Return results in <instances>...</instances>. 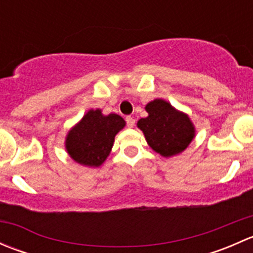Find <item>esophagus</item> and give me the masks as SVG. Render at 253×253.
I'll return each mask as SVG.
<instances>
[{"label": "esophagus", "instance_id": "34e87169", "mask_svg": "<svg viewBox=\"0 0 253 253\" xmlns=\"http://www.w3.org/2000/svg\"><path fill=\"white\" fill-rule=\"evenodd\" d=\"M126 122H127V126H128L129 128H132V127L134 126V122H136V121H134L133 117L127 116V117H126Z\"/></svg>", "mask_w": 253, "mask_h": 253}]
</instances>
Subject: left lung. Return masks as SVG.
<instances>
[{"label":"left lung","instance_id":"1","mask_svg":"<svg viewBox=\"0 0 253 253\" xmlns=\"http://www.w3.org/2000/svg\"><path fill=\"white\" fill-rule=\"evenodd\" d=\"M148 116L137 122L149 147L163 157L180 154L195 138L196 129L190 117L176 110L163 99L145 105Z\"/></svg>","mask_w":253,"mask_h":253}]
</instances>
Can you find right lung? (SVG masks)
Here are the masks:
<instances>
[{
  "label": "right lung",
  "mask_w": 253,
  "mask_h": 253,
  "mask_svg": "<svg viewBox=\"0 0 253 253\" xmlns=\"http://www.w3.org/2000/svg\"><path fill=\"white\" fill-rule=\"evenodd\" d=\"M121 116L89 110L70 129L66 137V150L75 162L84 167L98 168L106 160L114 145L115 136L125 127Z\"/></svg>",
  "instance_id": "right-lung-1"
}]
</instances>
